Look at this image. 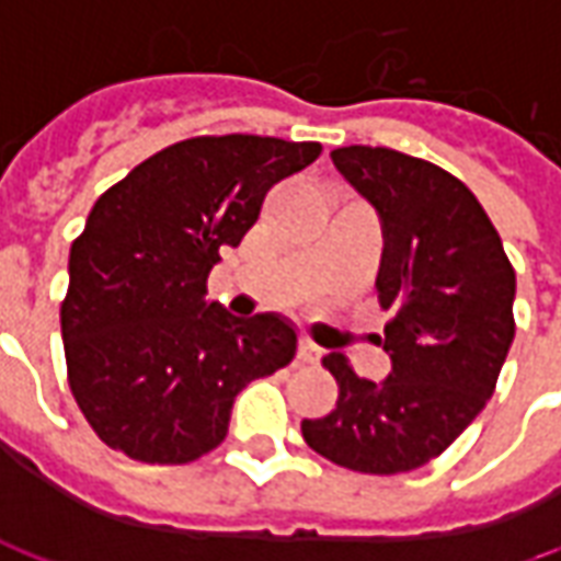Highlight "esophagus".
<instances>
[{
    "label": "esophagus",
    "mask_w": 561,
    "mask_h": 561,
    "mask_svg": "<svg viewBox=\"0 0 561 561\" xmlns=\"http://www.w3.org/2000/svg\"><path fill=\"white\" fill-rule=\"evenodd\" d=\"M318 357H321V348L312 345L309 340H300V345H297V360H300V364H316Z\"/></svg>",
    "instance_id": "esophagus-1"
}]
</instances>
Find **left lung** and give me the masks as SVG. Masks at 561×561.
<instances>
[{
  "instance_id": "obj_1",
  "label": "left lung",
  "mask_w": 561,
  "mask_h": 561,
  "mask_svg": "<svg viewBox=\"0 0 561 561\" xmlns=\"http://www.w3.org/2000/svg\"><path fill=\"white\" fill-rule=\"evenodd\" d=\"M330 159L381 219L376 288L397 316L381 340L388 378H360L328 354L340 400L300 430L312 450L352 471L421 469L493 397L514 342L517 276L478 197L433 161L388 147H340Z\"/></svg>"
}]
</instances>
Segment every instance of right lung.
<instances>
[{"instance_id":"add662e5","label":"right lung","mask_w":561,"mask_h":561,"mask_svg":"<svg viewBox=\"0 0 561 561\" xmlns=\"http://www.w3.org/2000/svg\"><path fill=\"white\" fill-rule=\"evenodd\" d=\"M318 156L309 140H180L95 201L71 243L59 321L68 385L104 445L140 462H192L225 442L249 381L291 364V321L231 316L207 300V276L270 188Z\"/></svg>"}]
</instances>
